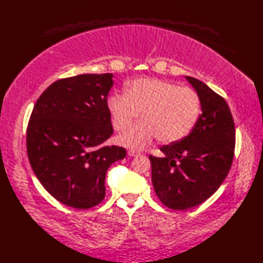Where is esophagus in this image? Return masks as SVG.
Masks as SVG:
<instances>
[{"instance_id": "34e87169", "label": "esophagus", "mask_w": 263, "mask_h": 263, "mask_svg": "<svg viewBox=\"0 0 263 263\" xmlns=\"http://www.w3.org/2000/svg\"><path fill=\"white\" fill-rule=\"evenodd\" d=\"M127 155L128 156H130V157H136V156H139V155H140V153H139V152H137V150H128V152H127Z\"/></svg>"}]
</instances>
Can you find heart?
I'll return each instance as SVG.
<instances>
[{"label": "heart", "mask_w": 263, "mask_h": 263, "mask_svg": "<svg viewBox=\"0 0 263 263\" xmlns=\"http://www.w3.org/2000/svg\"><path fill=\"white\" fill-rule=\"evenodd\" d=\"M107 107L116 130L122 131L119 142L127 148H143L157 137L163 143L182 140L191 132L201 115L199 93L190 87L157 78H140L132 81L126 92L114 93Z\"/></svg>", "instance_id": "b5f03b06"}]
</instances>
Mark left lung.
I'll list each match as a JSON object with an SVG mask.
<instances>
[{
  "label": "left lung",
  "mask_w": 263,
  "mask_h": 263,
  "mask_svg": "<svg viewBox=\"0 0 263 263\" xmlns=\"http://www.w3.org/2000/svg\"><path fill=\"white\" fill-rule=\"evenodd\" d=\"M201 99L200 119L190 135L149 156L155 192L166 206L186 210L210 198L234 158L235 125L226 100L195 78L185 77Z\"/></svg>",
  "instance_id": "left-lung-1"
}]
</instances>
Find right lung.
Returning <instances> with one entry per match:
<instances>
[{"instance_id":"1","label":"right lung","mask_w":263,"mask_h":263,"mask_svg":"<svg viewBox=\"0 0 263 263\" xmlns=\"http://www.w3.org/2000/svg\"><path fill=\"white\" fill-rule=\"evenodd\" d=\"M113 74H80L52 83L33 106L27 153L39 182L60 202L88 209L102 202L109 166L124 148L104 146L113 135L107 96Z\"/></svg>"}]
</instances>
